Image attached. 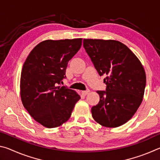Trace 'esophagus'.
<instances>
[{
	"instance_id": "34e87169",
	"label": "esophagus",
	"mask_w": 160,
	"mask_h": 160,
	"mask_svg": "<svg viewBox=\"0 0 160 160\" xmlns=\"http://www.w3.org/2000/svg\"><path fill=\"white\" fill-rule=\"evenodd\" d=\"M89 92H90V90H85V91H82V94H83V95L86 96L87 94H88Z\"/></svg>"
}]
</instances>
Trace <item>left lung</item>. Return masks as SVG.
<instances>
[{"mask_svg": "<svg viewBox=\"0 0 160 160\" xmlns=\"http://www.w3.org/2000/svg\"><path fill=\"white\" fill-rule=\"evenodd\" d=\"M86 52L102 76L106 91H97L99 102L92 107L94 121L104 127L126 123L138 109L144 96L146 75L141 62L128 47L116 40L84 39Z\"/></svg>", "mask_w": 160, "mask_h": 160, "instance_id": "8db88e82", "label": "left lung"}]
</instances>
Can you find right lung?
Listing matches in <instances>:
<instances>
[{
  "label": "right lung",
  "instance_id": "obj_1",
  "mask_svg": "<svg viewBox=\"0 0 160 160\" xmlns=\"http://www.w3.org/2000/svg\"><path fill=\"white\" fill-rule=\"evenodd\" d=\"M82 39L40 42L24 63L20 77V97L24 107L35 121L48 128L68 120L80 99L76 92L58 86L66 78L68 61L82 45Z\"/></svg>",
  "mask_w": 160,
  "mask_h": 160
}]
</instances>
